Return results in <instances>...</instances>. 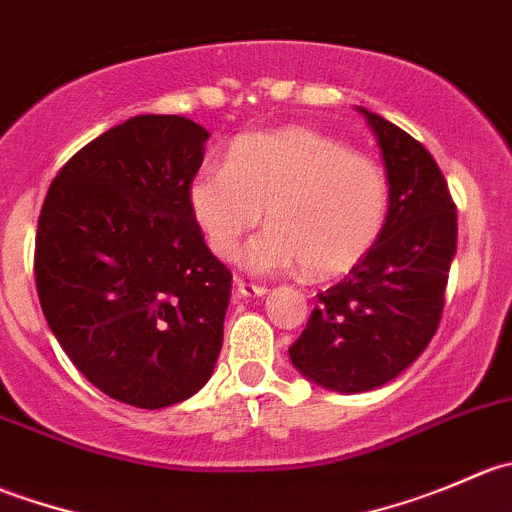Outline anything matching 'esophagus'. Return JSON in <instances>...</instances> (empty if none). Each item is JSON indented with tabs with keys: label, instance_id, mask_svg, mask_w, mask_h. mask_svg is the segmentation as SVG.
Instances as JSON below:
<instances>
[{
	"label": "esophagus",
	"instance_id": "obj_1",
	"mask_svg": "<svg viewBox=\"0 0 512 512\" xmlns=\"http://www.w3.org/2000/svg\"><path fill=\"white\" fill-rule=\"evenodd\" d=\"M237 299H252V297H262L267 294L265 285H255V282H245V280H237Z\"/></svg>",
	"mask_w": 512,
	"mask_h": 512
}]
</instances>
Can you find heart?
<instances>
[{"mask_svg":"<svg viewBox=\"0 0 512 512\" xmlns=\"http://www.w3.org/2000/svg\"><path fill=\"white\" fill-rule=\"evenodd\" d=\"M190 213L210 250L237 255L242 237L270 230L245 252L255 272L302 267L309 277L354 270L379 242L389 218V180L369 156L312 128L245 133L227 163H208L188 188Z\"/></svg>","mask_w":512,"mask_h":512,"instance_id":"1","label":"heart"}]
</instances>
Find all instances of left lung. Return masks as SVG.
Here are the masks:
<instances>
[{"mask_svg": "<svg viewBox=\"0 0 512 512\" xmlns=\"http://www.w3.org/2000/svg\"><path fill=\"white\" fill-rule=\"evenodd\" d=\"M389 178V218L374 250L339 285L317 294L307 329L289 347L314 384L361 394L396 379L441 324L458 218L431 153L366 111Z\"/></svg>", "mask_w": 512, "mask_h": 512, "instance_id": "left-lung-1", "label": "left lung"}]
</instances>
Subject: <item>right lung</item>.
Wrapping results in <instances>:
<instances>
[{
  "mask_svg": "<svg viewBox=\"0 0 512 512\" xmlns=\"http://www.w3.org/2000/svg\"><path fill=\"white\" fill-rule=\"evenodd\" d=\"M205 141L190 118L133 116L74 153L41 205V312L76 369L138 409L190 399L223 347L232 275L188 203Z\"/></svg>",
  "mask_w": 512,
  "mask_h": 512,
  "instance_id": "right-lung-1",
  "label": "right lung"
}]
</instances>
